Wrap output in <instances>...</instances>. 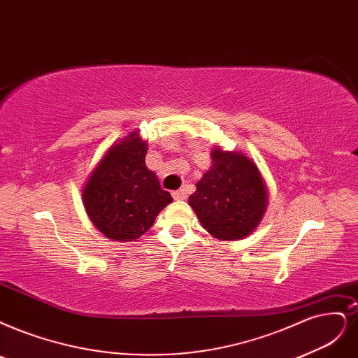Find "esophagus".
Returning a JSON list of instances; mask_svg holds the SVG:
<instances>
[{
	"label": "esophagus",
	"instance_id": "34e87169",
	"mask_svg": "<svg viewBox=\"0 0 358 358\" xmlns=\"http://www.w3.org/2000/svg\"><path fill=\"white\" fill-rule=\"evenodd\" d=\"M172 197H174L176 201H184L187 197V192H186V189L176 190V192H172Z\"/></svg>",
	"mask_w": 358,
	"mask_h": 358
}]
</instances>
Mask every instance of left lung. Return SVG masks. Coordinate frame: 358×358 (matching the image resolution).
<instances>
[{"label": "left lung", "instance_id": "obj_1", "mask_svg": "<svg viewBox=\"0 0 358 358\" xmlns=\"http://www.w3.org/2000/svg\"><path fill=\"white\" fill-rule=\"evenodd\" d=\"M213 165L189 196L202 227L220 241H242L266 214L268 190L258 166L242 152L210 150Z\"/></svg>", "mask_w": 358, "mask_h": 358}]
</instances>
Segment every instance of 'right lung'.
<instances>
[{
  "instance_id": "obj_1",
  "label": "right lung",
  "mask_w": 358,
  "mask_h": 358,
  "mask_svg": "<svg viewBox=\"0 0 358 358\" xmlns=\"http://www.w3.org/2000/svg\"><path fill=\"white\" fill-rule=\"evenodd\" d=\"M148 141L140 131L113 143L83 189V203L96 229L115 242H134L172 202L153 171L145 166Z\"/></svg>"
}]
</instances>
